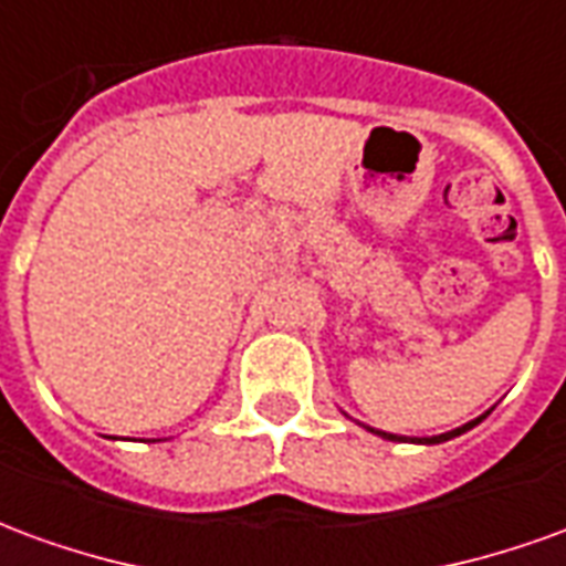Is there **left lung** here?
<instances>
[{"instance_id":"1","label":"left lung","mask_w":566,"mask_h":566,"mask_svg":"<svg viewBox=\"0 0 566 566\" xmlns=\"http://www.w3.org/2000/svg\"><path fill=\"white\" fill-rule=\"evenodd\" d=\"M488 412H491V409H488ZM488 412L485 416H479V418H473V421H467V424H461V427H454V430H449V433H439V437H397V433H385V430H376V427H367L369 433H376V437H381V439H391V442H416V446H437V442H449V439H454V437H461V433H467V430H473L475 424H479V421H482V418H488ZM357 424H360V421H357Z\"/></svg>"}]
</instances>
